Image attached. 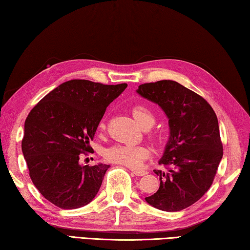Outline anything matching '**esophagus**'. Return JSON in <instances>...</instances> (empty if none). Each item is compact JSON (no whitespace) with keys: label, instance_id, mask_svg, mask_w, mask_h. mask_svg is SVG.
Instances as JSON below:
<instances>
[{"label":"esophagus","instance_id":"esophagus-1","mask_svg":"<svg viewBox=\"0 0 250 250\" xmlns=\"http://www.w3.org/2000/svg\"><path fill=\"white\" fill-rule=\"evenodd\" d=\"M130 170H132V173L136 176H144L147 174L145 170H135V169H130Z\"/></svg>","mask_w":250,"mask_h":250}]
</instances>
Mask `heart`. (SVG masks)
<instances>
[{"label": "heart", "mask_w": 250, "mask_h": 250, "mask_svg": "<svg viewBox=\"0 0 250 250\" xmlns=\"http://www.w3.org/2000/svg\"><path fill=\"white\" fill-rule=\"evenodd\" d=\"M132 115L143 128L148 127V126L150 127L154 124L155 117L153 113L144 105H135L132 108ZM100 127H105L103 123L100 125ZM147 155H148V150L145 147L129 144L113 145L108 147L104 153V156L108 162L120 164V165L127 166L130 168L140 167Z\"/></svg>", "instance_id": "obj_1"}]
</instances>
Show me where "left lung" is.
<instances>
[{
    "mask_svg": "<svg viewBox=\"0 0 250 250\" xmlns=\"http://www.w3.org/2000/svg\"><path fill=\"white\" fill-rule=\"evenodd\" d=\"M136 92L158 104L169 126L158 161L166 169L154 170L159 188L145 200L164 211L185 209L209 189L223 158L217 116L206 100L175 81L142 84Z\"/></svg>",
    "mask_w": 250,
    "mask_h": 250,
    "instance_id": "obj_1",
    "label": "left lung"
}]
</instances>
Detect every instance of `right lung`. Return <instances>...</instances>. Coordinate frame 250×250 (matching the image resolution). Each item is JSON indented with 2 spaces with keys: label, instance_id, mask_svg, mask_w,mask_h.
Listing matches in <instances>:
<instances>
[{
  "label": "right lung",
  "instance_id": "1",
  "mask_svg": "<svg viewBox=\"0 0 250 250\" xmlns=\"http://www.w3.org/2000/svg\"><path fill=\"white\" fill-rule=\"evenodd\" d=\"M127 84L104 85L71 80L59 85L33 108L24 124L22 152L34 186L48 202L75 209L97 195L109 165L80 164L89 152L107 106Z\"/></svg>",
  "mask_w": 250,
  "mask_h": 250
}]
</instances>
